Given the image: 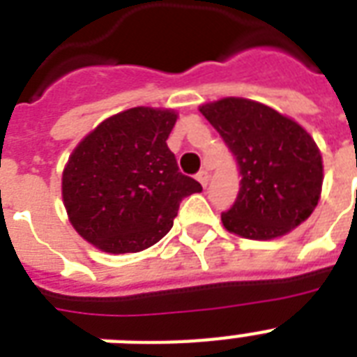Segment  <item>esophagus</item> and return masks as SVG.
I'll list each match as a JSON object with an SVG mask.
<instances>
[{
    "instance_id": "obj_1",
    "label": "esophagus",
    "mask_w": 357,
    "mask_h": 357,
    "mask_svg": "<svg viewBox=\"0 0 357 357\" xmlns=\"http://www.w3.org/2000/svg\"><path fill=\"white\" fill-rule=\"evenodd\" d=\"M196 179L200 181L202 187H207V183H209V172L207 170H200V172L196 174Z\"/></svg>"
}]
</instances>
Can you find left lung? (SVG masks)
Listing matches in <instances>:
<instances>
[{"label": "left lung", "instance_id": "obj_1", "mask_svg": "<svg viewBox=\"0 0 357 357\" xmlns=\"http://www.w3.org/2000/svg\"><path fill=\"white\" fill-rule=\"evenodd\" d=\"M200 113L222 137L241 174L234 206L222 213L226 229L266 241L304 222L322 187V157L310 133L243 98L207 103Z\"/></svg>", "mask_w": 357, "mask_h": 357}]
</instances>
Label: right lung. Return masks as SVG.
<instances>
[{
  "label": "right lung",
  "mask_w": 357,
  "mask_h": 357,
  "mask_svg": "<svg viewBox=\"0 0 357 357\" xmlns=\"http://www.w3.org/2000/svg\"><path fill=\"white\" fill-rule=\"evenodd\" d=\"M176 113L135 107L103 120L63 172V200L77 234L103 252L150 248L170 231L179 204L200 192L179 172L167 139Z\"/></svg>",
  "instance_id": "obj_1"
}]
</instances>
